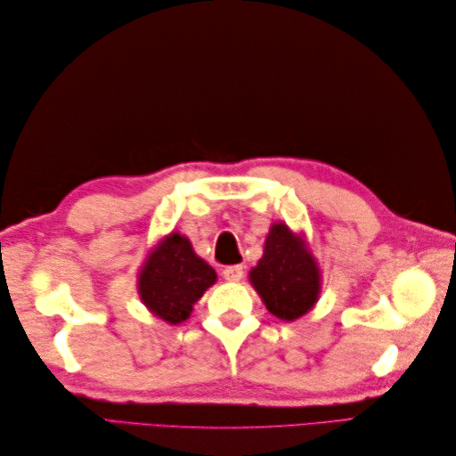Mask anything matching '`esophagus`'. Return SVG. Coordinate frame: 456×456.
<instances>
[{
	"label": "esophagus",
	"mask_w": 456,
	"mask_h": 456,
	"mask_svg": "<svg viewBox=\"0 0 456 456\" xmlns=\"http://www.w3.org/2000/svg\"><path fill=\"white\" fill-rule=\"evenodd\" d=\"M221 274H223V278L229 280V282H239V280L245 276V273H243V266H240V265L223 268V273H221Z\"/></svg>",
	"instance_id": "34e87169"
}]
</instances>
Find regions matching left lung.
Wrapping results in <instances>:
<instances>
[{
	"instance_id": "1",
	"label": "left lung",
	"mask_w": 456,
	"mask_h": 456,
	"mask_svg": "<svg viewBox=\"0 0 456 456\" xmlns=\"http://www.w3.org/2000/svg\"><path fill=\"white\" fill-rule=\"evenodd\" d=\"M248 276L268 312L286 322L307 314L315 305L322 288L312 253L284 223H276L270 229L265 255Z\"/></svg>"
}]
</instances>
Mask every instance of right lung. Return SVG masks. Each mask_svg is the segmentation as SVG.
Segmentation results:
<instances>
[{"mask_svg": "<svg viewBox=\"0 0 456 456\" xmlns=\"http://www.w3.org/2000/svg\"><path fill=\"white\" fill-rule=\"evenodd\" d=\"M216 280V270L193 253L190 240L180 233H170L144 263L139 294L154 315L178 325L186 322L191 305Z\"/></svg>", "mask_w": 456, "mask_h": 456, "instance_id": "1", "label": "right lung"}]
</instances>
